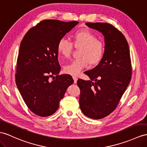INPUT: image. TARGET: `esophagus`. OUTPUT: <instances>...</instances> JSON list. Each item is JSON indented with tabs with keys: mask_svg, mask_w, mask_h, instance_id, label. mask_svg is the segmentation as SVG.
<instances>
[{
	"mask_svg": "<svg viewBox=\"0 0 147 147\" xmlns=\"http://www.w3.org/2000/svg\"><path fill=\"white\" fill-rule=\"evenodd\" d=\"M73 79H74V83L76 84L77 82V79H78L77 77L74 76V77H73Z\"/></svg>",
	"mask_w": 147,
	"mask_h": 147,
	"instance_id": "34e87169",
	"label": "esophagus"
}]
</instances>
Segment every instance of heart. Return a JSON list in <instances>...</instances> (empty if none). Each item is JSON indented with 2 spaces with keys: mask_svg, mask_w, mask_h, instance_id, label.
<instances>
[{
  "mask_svg": "<svg viewBox=\"0 0 147 147\" xmlns=\"http://www.w3.org/2000/svg\"><path fill=\"white\" fill-rule=\"evenodd\" d=\"M74 44L81 46L80 59H76L63 67L64 72L73 76L78 74L87 67L88 63L95 65L100 63L104 55L105 49L102 42L97 40L96 35L87 28L78 30L72 35ZM57 52L62 57L67 58L72 50V44L65 38H61L57 43Z\"/></svg>",
  "mask_w": 147,
  "mask_h": 147,
  "instance_id": "obj_1",
  "label": "heart"
}]
</instances>
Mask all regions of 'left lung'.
Wrapping results in <instances>:
<instances>
[{
	"label": "left lung",
	"mask_w": 147,
	"mask_h": 147,
	"mask_svg": "<svg viewBox=\"0 0 147 147\" xmlns=\"http://www.w3.org/2000/svg\"><path fill=\"white\" fill-rule=\"evenodd\" d=\"M85 24L104 36L105 52L98 65L85 72L90 80H77L80 90L79 104L85 116L101 119L116 109L130 83L132 71L130 50L124 35L112 25Z\"/></svg>",
	"instance_id": "left-lung-1"
}]
</instances>
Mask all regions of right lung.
Returning a JSON list of instances; mask_svg holds the SVG:
<instances>
[{
	"label": "right lung",
	"instance_id": "add662e5",
	"mask_svg": "<svg viewBox=\"0 0 147 147\" xmlns=\"http://www.w3.org/2000/svg\"><path fill=\"white\" fill-rule=\"evenodd\" d=\"M78 24L42 20L27 32L20 43L16 82L24 101L35 115L54 113L67 88L74 83L70 75H59L57 46L59 39Z\"/></svg>",
	"mask_w": 147,
	"mask_h": 147
}]
</instances>
